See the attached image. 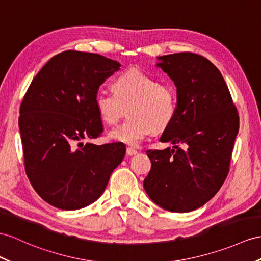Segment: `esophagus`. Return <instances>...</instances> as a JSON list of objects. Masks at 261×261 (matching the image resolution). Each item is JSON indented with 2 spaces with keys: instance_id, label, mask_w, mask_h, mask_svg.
<instances>
[{
  "instance_id": "1",
  "label": "esophagus",
  "mask_w": 261,
  "mask_h": 261,
  "mask_svg": "<svg viewBox=\"0 0 261 261\" xmlns=\"http://www.w3.org/2000/svg\"><path fill=\"white\" fill-rule=\"evenodd\" d=\"M126 154H127V156H134L137 154V150H135L134 148L128 147L126 149Z\"/></svg>"
}]
</instances>
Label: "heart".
I'll use <instances>...</instances> for the list:
<instances>
[{
    "mask_svg": "<svg viewBox=\"0 0 261 261\" xmlns=\"http://www.w3.org/2000/svg\"><path fill=\"white\" fill-rule=\"evenodd\" d=\"M114 94L98 92L94 105L106 124L114 125L124 115L127 107L128 118L110 132L113 141L137 146L152 132L160 133L173 122L177 111V94L169 84L130 68L114 80Z\"/></svg>",
    "mask_w": 261,
    "mask_h": 261,
    "instance_id": "1",
    "label": "heart"
}]
</instances>
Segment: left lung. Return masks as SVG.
I'll return each mask as SVG.
<instances>
[{"instance_id":"8db88e82","label":"left lung","mask_w":261,"mask_h":261,"mask_svg":"<svg viewBox=\"0 0 261 261\" xmlns=\"http://www.w3.org/2000/svg\"><path fill=\"white\" fill-rule=\"evenodd\" d=\"M156 66L177 88L176 115L161 137L175 146L146 151L151 168L144 189L163 209L188 213L205 205L224 184L239 116L224 77L211 61L189 52L158 56Z\"/></svg>"}]
</instances>
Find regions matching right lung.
<instances>
[{
  "label": "right lung",
  "instance_id": "1",
  "mask_svg": "<svg viewBox=\"0 0 261 261\" xmlns=\"http://www.w3.org/2000/svg\"><path fill=\"white\" fill-rule=\"evenodd\" d=\"M98 54L65 50L32 81L20 109L25 171L43 200L63 211L96 201L126 152L123 143L84 144L103 133L94 98L119 69Z\"/></svg>",
  "mask_w": 261,
  "mask_h": 261
}]
</instances>
